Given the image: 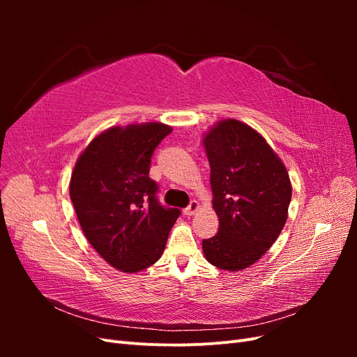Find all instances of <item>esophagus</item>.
Returning <instances> with one entry per match:
<instances>
[{
  "mask_svg": "<svg viewBox=\"0 0 357 357\" xmlns=\"http://www.w3.org/2000/svg\"><path fill=\"white\" fill-rule=\"evenodd\" d=\"M198 210H199L198 201H192V202L188 205V207L185 208V214H186V215H193Z\"/></svg>",
  "mask_w": 357,
  "mask_h": 357,
  "instance_id": "obj_1",
  "label": "esophagus"
}]
</instances>
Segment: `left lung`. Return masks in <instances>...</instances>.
<instances>
[{
  "label": "left lung",
  "mask_w": 357,
  "mask_h": 357,
  "mask_svg": "<svg viewBox=\"0 0 357 357\" xmlns=\"http://www.w3.org/2000/svg\"><path fill=\"white\" fill-rule=\"evenodd\" d=\"M219 232L202 240L207 261L226 271L253 265L282 232L291 198L286 167L264 137L226 119L204 137Z\"/></svg>",
  "instance_id": "1"
}]
</instances>
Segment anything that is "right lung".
Listing matches in <instances>:
<instances>
[{"label": "right lung", "mask_w": 357, "mask_h": 357, "mask_svg": "<svg viewBox=\"0 0 357 357\" xmlns=\"http://www.w3.org/2000/svg\"><path fill=\"white\" fill-rule=\"evenodd\" d=\"M164 123L114 126L95 137L75 162L70 197L86 238L122 273H138L164 253L178 208L160 205L149 177Z\"/></svg>", "instance_id": "right-lung-1"}]
</instances>
